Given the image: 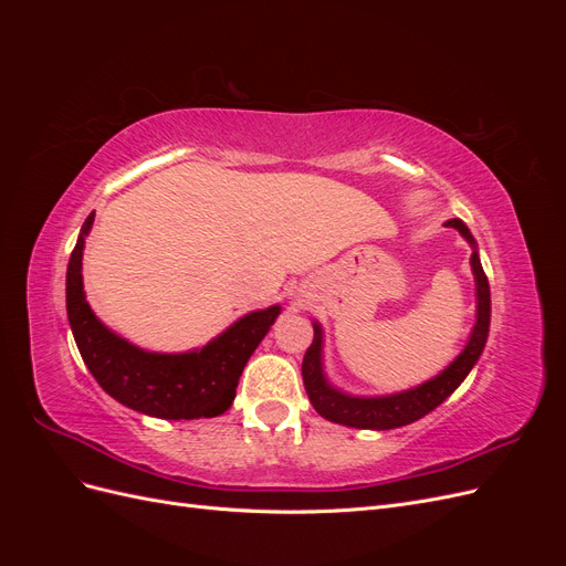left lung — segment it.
Masks as SVG:
<instances>
[{"mask_svg": "<svg viewBox=\"0 0 566 566\" xmlns=\"http://www.w3.org/2000/svg\"><path fill=\"white\" fill-rule=\"evenodd\" d=\"M447 224L458 229L460 235L472 245L470 264H472L474 283H476V323L465 349H462L439 375H434L432 380H427L413 389L387 394V397H352V394L339 391L325 380L323 331L314 321V342L304 354L302 380H304L306 394H310V401L321 418L337 424L358 427V430H394V427H403L424 418L441 401H447L458 389V385L468 378V373L476 364V358L482 356L486 337H489L491 290H489V279L482 269V262H479L476 243L470 229L462 224L460 219H449Z\"/></svg>", "mask_w": 566, "mask_h": 566, "instance_id": "8db88e82", "label": "left lung"}]
</instances>
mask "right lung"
Wrapping results in <instances>:
<instances>
[{"label":"right lung","mask_w":566,"mask_h":566,"mask_svg":"<svg viewBox=\"0 0 566 566\" xmlns=\"http://www.w3.org/2000/svg\"><path fill=\"white\" fill-rule=\"evenodd\" d=\"M94 212L82 224L65 273L67 321L96 382L115 401L163 420L214 418L231 408L235 387L252 352L281 314V306L250 312L202 349L158 354L132 345L96 318L84 297L82 250Z\"/></svg>","instance_id":"add662e5"}]
</instances>
